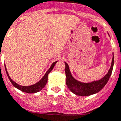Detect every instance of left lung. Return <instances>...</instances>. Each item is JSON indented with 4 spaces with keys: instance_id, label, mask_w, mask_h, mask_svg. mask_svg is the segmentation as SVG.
Here are the masks:
<instances>
[{
    "instance_id": "obj_1",
    "label": "left lung",
    "mask_w": 121,
    "mask_h": 121,
    "mask_svg": "<svg viewBox=\"0 0 121 121\" xmlns=\"http://www.w3.org/2000/svg\"><path fill=\"white\" fill-rule=\"evenodd\" d=\"M114 54L112 57V63L108 73L104 76L98 81H94L91 82L84 83L77 81L73 77L72 73L69 69V65L67 63H65V74H66V84L67 87H69L73 93L78 96H89L93 94L97 93L100 90L104 88V87L107 83L108 81L109 80L110 75L112 74L113 67H114Z\"/></svg>"
}]
</instances>
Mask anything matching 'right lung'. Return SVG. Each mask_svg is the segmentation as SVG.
<instances>
[{
	"label": "right lung",
	"instance_id": "1",
	"mask_svg": "<svg viewBox=\"0 0 121 121\" xmlns=\"http://www.w3.org/2000/svg\"><path fill=\"white\" fill-rule=\"evenodd\" d=\"M57 61H55V62L52 63V64L51 65V66L49 68L48 70L46 72V73H45V75H44V77H42V79H40V81H39L38 82L35 83V84H33V85L28 86H21L17 84V83L15 82L14 81H13L11 79V78L9 77V73L7 72V69H6V67H5V71H6V73H7V77L9 78V81H11V82L12 83V84L17 89H20V91H23V92H25V93H37L39 91H40V90H42V89L44 88V87L46 86V83L48 82V74L51 72V71L52 70L53 68H54V65L56 63Z\"/></svg>",
	"mask_w": 121,
	"mask_h": 121
}]
</instances>
